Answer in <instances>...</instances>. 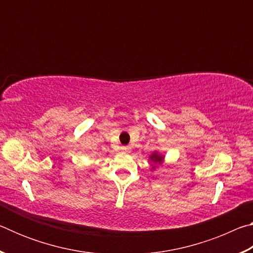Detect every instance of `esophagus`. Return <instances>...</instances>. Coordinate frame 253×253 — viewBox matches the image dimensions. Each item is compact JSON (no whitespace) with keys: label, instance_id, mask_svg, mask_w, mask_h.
<instances>
[{"label":"esophagus","instance_id":"34e87169","mask_svg":"<svg viewBox=\"0 0 253 253\" xmlns=\"http://www.w3.org/2000/svg\"><path fill=\"white\" fill-rule=\"evenodd\" d=\"M130 147L129 146H122V151L123 152H129Z\"/></svg>","mask_w":253,"mask_h":253}]
</instances>
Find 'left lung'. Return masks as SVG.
<instances>
[{
	"label": "left lung",
	"mask_w": 253,
	"mask_h": 253,
	"mask_svg": "<svg viewBox=\"0 0 253 253\" xmlns=\"http://www.w3.org/2000/svg\"><path fill=\"white\" fill-rule=\"evenodd\" d=\"M162 156H160V155H156V154H154V155H152L151 156V160L153 161V162H161L162 161Z\"/></svg>",
	"instance_id": "left-lung-1"
}]
</instances>
